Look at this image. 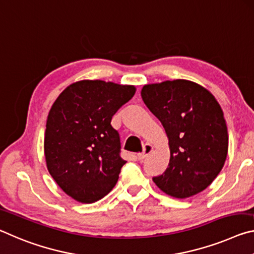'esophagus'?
<instances>
[{
  "instance_id": "obj_1",
  "label": "esophagus",
  "mask_w": 254,
  "mask_h": 254,
  "mask_svg": "<svg viewBox=\"0 0 254 254\" xmlns=\"http://www.w3.org/2000/svg\"><path fill=\"white\" fill-rule=\"evenodd\" d=\"M153 151V145L151 144H145L144 145V148H143V152H140L137 154V157H138V160H144L145 157H146L149 153Z\"/></svg>"
}]
</instances>
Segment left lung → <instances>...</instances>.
Masks as SVG:
<instances>
[{
    "label": "left lung",
    "mask_w": 254,
    "mask_h": 254,
    "mask_svg": "<svg viewBox=\"0 0 254 254\" xmlns=\"http://www.w3.org/2000/svg\"><path fill=\"white\" fill-rule=\"evenodd\" d=\"M140 95L163 125L171 154L168 169L153 181L174 198L201 192L221 172L228 151L226 122L217 100L187 80L146 84Z\"/></svg>",
    "instance_id": "8db88e82"
}]
</instances>
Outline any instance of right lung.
Here are the masks:
<instances>
[{"label": "right lung", "mask_w": 254, "mask_h": 254, "mask_svg": "<svg viewBox=\"0 0 254 254\" xmlns=\"http://www.w3.org/2000/svg\"><path fill=\"white\" fill-rule=\"evenodd\" d=\"M135 86L83 80L67 86L48 114L45 159L56 184L78 202L92 203L116 186L126 161L111 119Z\"/></svg>", "instance_id": "add662e5"}]
</instances>
